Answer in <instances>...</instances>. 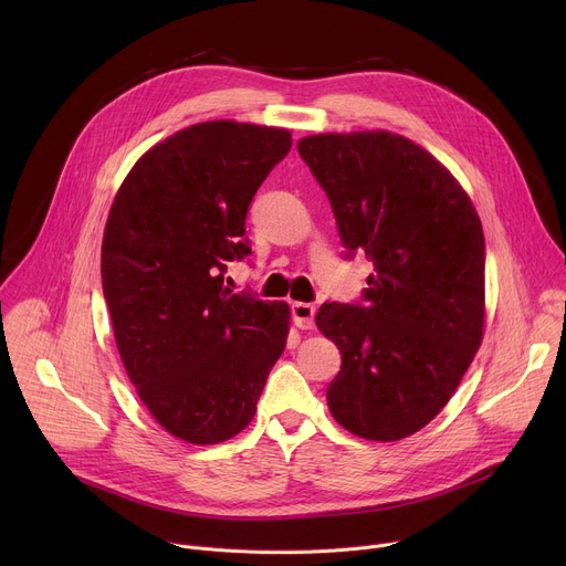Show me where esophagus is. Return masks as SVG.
I'll return each mask as SVG.
<instances>
[{"instance_id":"34e87169","label":"esophagus","mask_w":566,"mask_h":566,"mask_svg":"<svg viewBox=\"0 0 566 566\" xmlns=\"http://www.w3.org/2000/svg\"><path fill=\"white\" fill-rule=\"evenodd\" d=\"M291 317L295 322V327L311 329L315 325V306L308 304V302H293L291 304Z\"/></svg>"}]
</instances>
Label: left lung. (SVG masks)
Segmentation results:
<instances>
[{"label": "left lung", "instance_id": "obj_1", "mask_svg": "<svg viewBox=\"0 0 566 566\" xmlns=\"http://www.w3.org/2000/svg\"><path fill=\"white\" fill-rule=\"evenodd\" d=\"M297 151L329 197L347 258L374 262L363 302H325L315 315L343 356L329 410L356 437L406 439L446 408L481 345L479 214L457 179L406 136L315 134Z\"/></svg>", "mask_w": 566, "mask_h": 566}]
</instances>
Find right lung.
Returning a JSON list of instances; mask_svg holds the SVG:
<instances>
[{"label": "right lung", "mask_w": 566, "mask_h": 566, "mask_svg": "<svg viewBox=\"0 0 566 566\" xmlns=\"http://www.w3.org/2000/svg\"><path fill=\"white\" fill-rule=\"evenodd\" d=\"M291 132L234 120L186 127L145 151L103 237L101 275L125 371L149 415L195 446L258 410L289 336V306L223 284L251 255L247 214Z\"/></svg>", "instance_id": "right-lung-1"}]
</instances>
